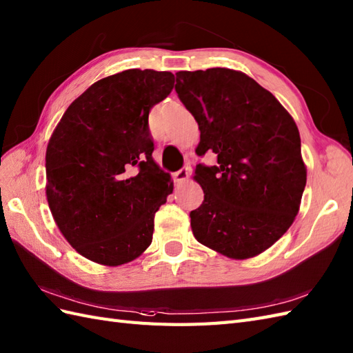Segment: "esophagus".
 <instances>
[{
  "label": "esophagus",
  "mask_w": 353,
  "mask_h": 353,
  "mask_svg": "<svg viewBox=\"0 0 353 353\" xmlns=\"http://www.w3.org/2000/svg\"><path fill=\"white\" fill-rule=\"evenodd\" d=\"M192 174V168L190 166H184L183 169H179L178 172L174 174V181L175 183H185L188 176Z\"/></svg>",
  "instance_id": "esophagus-1"
}]
</instances>
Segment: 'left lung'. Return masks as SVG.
<instances>
[{"instance_id": "left-lung-1", "label": "left lung", "mask_w": 353, "mask_h": 353, "mask_svg": "<svg viewBox=\"0 0 353 353\" xmlns=\"http://www.w3.org/2000/svg\"><path fill=\"white\" fill-rule=\"evenodd\" d=\"M175 91L201 130L203 202L190 212L194 238L230 259L263 253L286 234L307 183L301 137L289 112L250 76L230 68L178 72Z\"/></svg>"}]
</instances>
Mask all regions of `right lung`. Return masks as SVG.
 Segmentation results:
<instances>
[{
    "mask_svg": "<svg viewBox=\"0 0 353 353\" xmlns=\"http://www.w3.org/2000/svg\"><path fill=\"white\" fill-rule=\"evenodd\" d=\"M170 72L130 68L94 82L64 112L46 150V197L58 229L87 259L118 266L152 241L154 214L174 190L152 159L148 115Z\"/></svg>",
    "mask_w": 353,
    "mask_h": 353,
    "instance_id": "right-lung-1",
    "label": "right lung"
}]
</instances>
